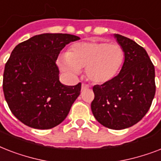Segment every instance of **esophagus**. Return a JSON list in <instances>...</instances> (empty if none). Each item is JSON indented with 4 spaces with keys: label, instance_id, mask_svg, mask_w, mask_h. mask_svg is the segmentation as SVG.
I'll use <instances>...</instances> for the list:
<instances>
[{
    "label": "esophagus",
    "instance_id": "esophagus-1",
    "mask_svg": "<svg viewBox=\"0 0 161 161\" xmlns=\"http://www.w3.org/2000/svg\"><path fill=\"white\" fill-rule=\"evenodd\" d=\"M90 86L88 84H86V83H82V90H84V89H87V88H89Z\"/></svg>",
    "mask_w": 161,
    "mask_h": 161
}]
</instances>
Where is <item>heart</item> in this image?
<instances>
[{
	"label": "heart",
	"mask_w": 161,
	"mask_h": 161,
	"mask_svg": "<svg viewBox=\"0 0 161 161\" xmlns=\"http://www.w3.org/2000/svg\"><path fill=\"white\" fill-rule=\"evenodd\" d=\"M125 59V51L119 44L89 41L73 44L68 53L61 56L59 66L64 72L78 75L85 69L87 78L103 84L112 80L119 73Z\"/></svg>",
	"instance_id": "1"
}]
</instances>
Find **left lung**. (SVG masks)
Wrapping results in <instances>:
<instances>
[{"label": "left lung", "instance_id": "obj_1", "mask_svg": "<svg viewBox=\"0 0 161 161\" xmlns=\"http://www.w3.org/2000/svg\"><path fill=\"white\" fill-rule=\"evenodd\" d=\"M114 36L125 51V62L112 80L93 86L91 109L104 127L119 130L137 124L150 109L155 93V67L135 41L119 34Z\"/></svg>", "mask_w": 161, "mask_h": 161}]
</instances>
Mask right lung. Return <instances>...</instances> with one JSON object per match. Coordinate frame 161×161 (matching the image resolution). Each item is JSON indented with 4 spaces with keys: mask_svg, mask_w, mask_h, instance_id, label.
Returning <instances> with one entry per match:
<instances>
[{
    "mask_svg": "<svg viewBox=\"0 0 161 161\" xmlns=\"http://www.w3.org/2000/svg\"><path fill=\"white\" fill-rule=\"evenodd\" d=\"M79 39L71 34H40L11 52L4 70L3 92L11 113L24 125L48 130L68 116L80 94L81 83H61L56 61L67 44Z\"/></svg>",
    "mask_w": 161,
    "mask_h": 161,
    "instance_id": "obj_1",
    "label": "right lung"
}]
</instances>
